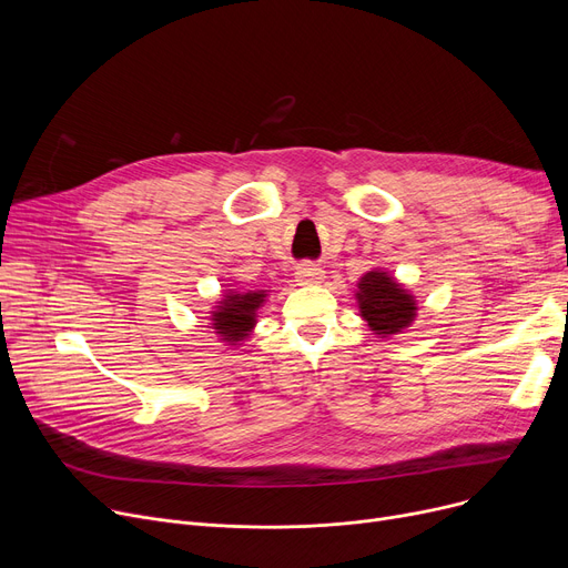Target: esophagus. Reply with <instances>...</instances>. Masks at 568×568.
Returning <instances> with one entry per match:
<instances>
[{"label":"esophagus","instance_id":"esophagus-1","mask_svg":"<svg viewBox=\"0 0 568 568\" xmlns=\"http://www.w3.org/2000/svg\"><path fill=\"white\" fill-rule=\"evenodd\" d=\"M294 278L300 285H320L324 281V268L320 264L304 262V264L296 266Z\"/></svg>","mask_w":568,"mask_h":568}]
</instances>
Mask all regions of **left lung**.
<instances>
[{
	"instance_id": "8db88e82",
	"label": "left lung",
	"mask_w": 568,
	"mask_h": 568,
	"mask_svg": "<svg viewBox=\"0 0 568 568\" xmlns=\"http://www.w3.org/2000/svg\"><path fill=\"white\" fill-rule=\"evenodd\" d=\"M354 296L359 315L368 324V329L379 338L403 334L419 313L416 296L398 278H394V274L379 266L371 268L359 278Z\"/></svg>"
}]
</instances>
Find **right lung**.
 <instances>
[{"instance_id":"right-lung-1","label":"right lung","mask_w":568,"mask_h":568,"mask_svg":"<svg viewBox=\"0 0 568 568\" xmlns=\"http://www.w3.org/2000/svg\"><path fill=\"white\" fill-rule=\"evenodd\" d=\"M268 290H225L221 294V302L209 311V326L225 345H242L246 341L255 324L257 311L264 306Z\"/></svg>"}]
</instances>
